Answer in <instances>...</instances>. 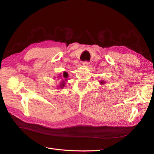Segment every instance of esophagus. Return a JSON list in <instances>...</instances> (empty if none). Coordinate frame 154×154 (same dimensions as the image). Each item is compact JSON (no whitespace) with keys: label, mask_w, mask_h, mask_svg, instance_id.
<instances>
[{"label":"esophagus","mask_w":154,"mask_h":154,"mask_svg":"<svg viewBox=\"0 0 154 154\" xmlns=\"http://www.w3.org/2000/svg\"><path fill=\"white\" fill-rule=\"evenodd\" d=\"M83 66H88V65H89V62L84 61L83 62Z\"/></svg>","instance_id":"obj_1"}]
</instances>
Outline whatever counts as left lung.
I'll list each match as a JSON object with an SVG mask.
<instances>
[{
    "label": "left lung",
    "mask_w": 154,
    "mask_h": 154,
    "mask_svg": "<svg viewBox=\"0 0 154 154\" xmlns=\"http://www.w3.org/2000/svg\"><path fill=\"white\" fill-rule=\"evenodd\" d=\"M105 83V82H103V81H101V83Z\"/></svg>",
    "instance_id": "8db88e82"
}]
</instances>
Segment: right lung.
Here are the masks:
<instances>
[{
  "instance_id": "obj_1",
  "label": "right lung",
  "mask_w": 154,
  "mask_h": 154,
  "mask_svg": "<svg viewBox=\"0 0 154 154\" xmlns=\"http://www.w3.org/2000/svg\"><path fill=\"white\" fill-rule=\"evenodd\" d=\"M63 77H64L65 78H66L68 77V74H67L66 72H64L63 74ZM62 83V84H60V86H61V87H63L65 84H64L63 82Z\"/></svg>"
}]
</instances>
